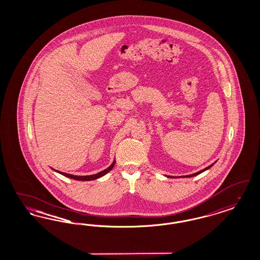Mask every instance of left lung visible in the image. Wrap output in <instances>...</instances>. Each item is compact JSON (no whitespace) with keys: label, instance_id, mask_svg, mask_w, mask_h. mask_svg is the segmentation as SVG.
Listing matches in <instances>:
<instances>
[{"label":"left lung","instance_id":"left-lung-1","mask_svg":"<svg viewBox=\"0 0 260 260\" xmlns=\"http://www.w3.org/2000/svg\"><path fill=\"white\" fill-rule=\"evenodd\" d=\"M214 165V162L213 164H211L210 166H209V167H207L206 169H204V170H202V171H200V172H198V173H193V174H189V175H185V176H179V177H192V176H196V175H198V174H200V173H203V172H205V171H207V170H209L210 168H211L212 166ZM167 177H172V178H173V176H170V175H167Z\"/></svg>","mask_w":260,"mask_h":260}]
</instances>
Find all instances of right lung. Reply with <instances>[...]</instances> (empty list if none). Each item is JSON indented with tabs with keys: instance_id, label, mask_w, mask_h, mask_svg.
I'll list each match as a JSON object with an SVG mask.
<instances>
[{
	"instance_id": "right-lung-1",
	"label": "right lung",
	"mask_w": 260,
	"mask_h": 260,
	"mask_svg": "<svg viewBox=\"0 0 260 260\" xmlns=\"http://www.w3.org/2000/svg\"><path fill=\"white\" fill-rule=\"evenodd\" d=\"M115 161H113L112 165H110L106 170H104V171H102V172H100V173H96V174H92V175H83V176H81V175H73V174H69V173H61V172H58V171H55V172L60 173V174L66 176V177H69V178H71V179H75V180H80V181L94 180V179H98L99 177L105 175L106 173H109L112 169H113V167H114V165H115Z\"/></svg>"
}]
</instances>
